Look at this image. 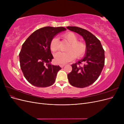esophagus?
<instances>
[{
	"mask_svg": "<svg viewBox=\"0 0 124 124\" xmlns=\"http://www.w3.org/2000/svg\"><path fill=\"white\" fill-rule=\"evenodd\" d=\"M65 66V64H60L59 65V66L61 67H62V68H63V67H64Z\"/></svg>",
	"mask_w": 124,
	"mask_h": 124,
	"instance_id": "1",
	"label": "esophagus"
}]
</instances>
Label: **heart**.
Returning a JSON list of instances; mask_svg holds the SVG:
<instances>
[{"mask_svg":"<svg viewBox=\"0 0 124 124\" xmlns=\"http://www.w3.org/2000/svg\"><path fill=\"white\" fill-rule=\"evenodd\" d=\"M62 38L70 43L66 52H57L54 55L55 62L61 64H65L75 58H80L85 55L87 47L85 43L78 41L77 36L74 33L69 32L62 35ZM59 47L58 39L54 38L51 41L50 48L52 52L57 51Z\"/></svg>","mask_w":124,"mask_h":124,"instance_id":"b5f03b06","label":"heart"}]
</instances>
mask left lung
Listing matches in <instances>:
<instances>
[{"label": "left lung", "mask_w": 124, "mask_h": 124, "mask_svg": "<svg viewBox=\"0 0 124 124\" xmlns=\"http://www.w3.org/2000/svg\"><path fill=\"white\" fill-rule=\"evenodd\" d=\"M67 28L83 37L87 49L84 57L72 66L68 74L70 84L74 87L84 88L92 85L98 79L104 65V51L99 40L88 31L76 26ZM85 63L82 66L79 65Z\"/></svg>", "instance_id": "8db88e82"}]
</instances>
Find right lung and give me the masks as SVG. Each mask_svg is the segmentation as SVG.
<instances>
[{
  "label": "right lung",
  "mask_w": 124,
  "mask_h": 124,
  "mask_svg": "<svg viewBox=\"0 0 124 124\" xmlns=\"http://www.w3.org/2000/svg\"><path fill=\"white\" fill-rule=\"evenodd\" d=\"M66 30L63 27L41 28L33 32L22 45L19 54L21 69L32 85L46 87L54 83L58 71L62 68L51 64L54 58L50 43L56 34Z\"/></svg>",
  "instance_id": "add662e5"
}]
</instances>
